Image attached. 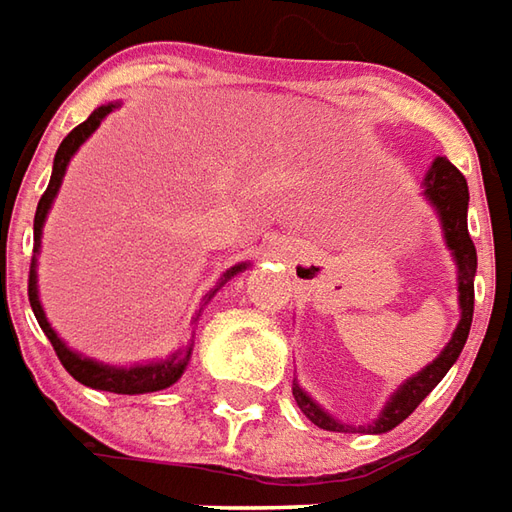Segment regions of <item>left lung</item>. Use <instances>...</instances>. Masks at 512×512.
Wrapping results in <instances>:
<instances>
[{
  "mask_svg": "<svg viewBox=\"0 0 512 512\" xmlns=\"http://www.w3.org/2000/svg\"><path fill=\"white\" fill-rule=\"evenodd\" d=\"M425 194H428V200L434 202L437 211H440L445 242H448V248L454 250V259L456 264H459V307H462V321H459V327H456L451 344L442 349L440 358L434 360L431 366H425L420 375L411 377L408 383H403L400 392L392 397V403L383 408V414L366 428V431H372V434H386V431H392L394 425L403 423L408 414L423 403L425 397L431 394V389L440 383L442 377L448 375V369H451L454 360L459 358L462 346L468 341V332H471L476 248H473V239L471 233H468V183H465L462 171H459L451 160L437 157L431 171H428V177H425ZM293 397H296L298 408L307 414V420H312L318 428H327V431H349L346 425L335 423L327 411H321V408L315 406L310 397L301 392L298 386H293Z\"/></svg>",
  "mask_w": 512,
  "mask_h": 512,
  "instance_id": "1",
  "label": "left lung"
}]
</instances>
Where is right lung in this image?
<instances>
[{"label":"right lung","mask_w":512,"mask_h":512,"mask_svg":"<svg viewBox=\"0 0 512 512\" xmlns=\"http://www.w3.org/2000/svg\"><path fill=\"white\" fill-rule=\"evenodd\" d=\"M115 106L118 104L98 106V109H95L84 123H78L70 135L61 140V146H58V152H56V160H53V177H50L47 191L41 194L39 208H36V219H33V253H39L41 225H44V216H47L50 205H53V197L58 194V185H61V177H64V171H67L70 157L75 154V149H78V146H81V143H84V140H87V137L101 126V120H104ZM242 267H245V264H236V267H231V270L225 273V279H231L233 273H239ZM27 296H30V307H33V315H36L39 327L44 329V335L50 338V344H53V349H56L61 366H64V369H67L78 383H84V386H89V389H101V392H115V394L160 392V389H166V386H171V383H177L180 375H183L191 349H188V355H183V358H180V355H174V358L163 360V363L132 366V369H112V366H101V363H95V360L81 358V355L70 352L67 346L58 341V335L50 329L47 318H44V310H41L39 290H36V259H33V264H30Z\"/></svg>","instance_id":"right-lung-1"}]
</instances>
